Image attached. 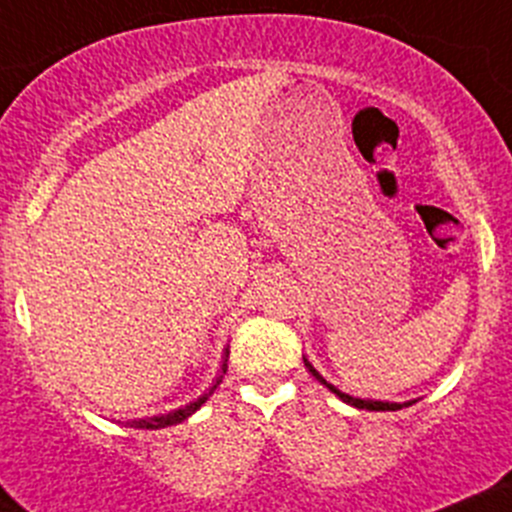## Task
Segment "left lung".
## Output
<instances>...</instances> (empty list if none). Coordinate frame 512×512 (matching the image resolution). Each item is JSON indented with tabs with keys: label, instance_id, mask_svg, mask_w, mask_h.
Here are the masks:
<instances>
[{
	"label": "left lung",
	"instance_id": "obj_1",
	"mask_svg": "<svg viewBox=\"0 0 512 512\" xmlns=\"http://www.w3.org/2000/svg\"><path fill=\"white\" fill-rule=\"evenodd\" d=\"M304 364H306V369H309L311 374H314L316 379H319L321 384H324V387H329L332 389L334 394H337L339 399H344V402H347V405H354V407H359V410H374V412H387V410H402V407H410V405H415V402H405V405H399V402H377V399H359V397H349V394H344V392H339L337 387H334V384H329L326 382L324 377H321L319 372H316L314 367H311L309 362H306L304 359Z\"/></svg>",
	"mask_w": 512,
	"mask_h": 512
}]
</instances>
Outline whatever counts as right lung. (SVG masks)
I'll use <instances>...</instances> for the list:
<instances>
[{
  "label": "right lung",
  "instance_id": "right-lung-1",
  "mask_svg": "<svg viewBox=\"0 0 512 512\" xmlns=\"http://www.w3.org/2000/svg\"><path fill=\"white\" fill-rule=\"evenodd\" d=\"M226 369H228V352H226V359H223L221 374H218V377H216V382H213V387L208 389V392L203 394V397H198L196 402H191V405L180 407V410H173V412H168V415L148 417V420H133V422H128V425H130V427H135V430H160V427H168V425H175V422H183V420H188V417H191L193 412H196L198 407H201L203 402H206V399L211 397L213 392H216V387H218V384H221V379H223V374H226Z\"/></svg>",
  "mask_w": 512,
  "mask_h": 512
}]
</instances>
